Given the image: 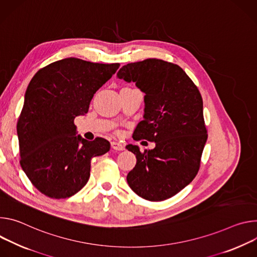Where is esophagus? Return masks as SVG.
<instances>
[{"label": "esophagus", "mask_w": 257, "mask_h": 257, "mask_svg": "<svg viewBox=\"0 0 257 257\" xmlns=\"http://www.w3.org/2000/svg\"><path fill=\"white\" fill-rule=\"evenodd\" d=\"M111 148L116 151H122L124 149L123 145L120 143H117V142H111Z\"/></svg>", "instance_id": "1"}]
</instances>
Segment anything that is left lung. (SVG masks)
<instances>
[{
    "label": "left lung",
    "instance_id": "obj_1",
    "mask_svg": "<svg viewBox=\"0 0 257 257\" xmlns=\"http://www.w3.org/2000/svg\"><path fill=\"white\" fill-rule=\"evenodd\" d=\"M117 77L136 82L146 94L144 120L138 123L134 140L156 144L144 152L126 146L137 157L127 184L146 200L163 201L189 185L200 168L208 136L201 94L179 65L161 59L128 63Z\"/></svg>",
    "mask_w": 257,
    "mask_h": 257
}]
</instances>
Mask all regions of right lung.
I'll return each instance as SVG.
<instances>
[{"instance_id": "right-lung-1", "label": "right lung", "mask_w": 257, "mask_h": 257, "mask_svg": "<svg viewBox=\"0 0 257 257\" xmlns=\"http://www.w3.org/2000/svg\"><path fill=\"white\" fill-rule=\"evenodd\" d=\"M119 65L71 57L41 68L28 84L17 121L20 165L47 197L76 194L90 179L91 159L109 151L103 138L76 136L74 118L88 113L94 94Z\"/></svg>"}]
</instances>
